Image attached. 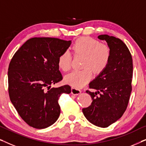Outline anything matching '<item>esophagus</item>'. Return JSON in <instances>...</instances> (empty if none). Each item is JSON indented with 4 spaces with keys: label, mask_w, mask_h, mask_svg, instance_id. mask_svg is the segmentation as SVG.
I'll list each match as a JSON object with an SVG mask.
<instances>
[{
    "label": "esophagus",
    "mask_w": 146,
    "mask_h": 146,
    "mask_svg": "<svg viewBox=\"0 0 146 146\" xmlns=\"http://www.w3.org/2000/svg\"><path fill=\"white\" fill-rule=\"evenodd\" d=\"M71 92L73 95H78L81 93V90L78 88H76L72 87Z\"/></svg>",
    "instance_id": "34e87169"
}]
</instances>
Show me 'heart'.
<instances>
[{
  "label": "heart",
  "instance_id": "b5f03b06",
  "mask_svg": "<svg viewBox=\"0 0 146 146\" xmlns=\"http://www.w3.org/2000/svg\"><path fill=\"white\" fill-rule=\"evenodd\" d=\"M72 50L75 54L85 56L83 67L86 68L74 70L64 77L66 83L76 88H82L92 78V70L96 74L104 70L110 60L111 50L108 46L90 37L78 39L74 43ZM71 64L70 53L65 51L60 55L58 64L62 70L68 71Z\"/></svg>",
  "mask_w": 146,
  "mask_h": 146
}]
</instances>
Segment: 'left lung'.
<instances>
[{"label": "left lung", "instance_id": "left-lung-1", "mask_svg": "<svg viewBox=\"0 0 146 146\" xmlns=\"http://www.w3.org/2000/svg\"><path fill=\"white\" fill-rule=\"evenodd\" d=\"M111 50L108 65L89 84L86 92L92 100L91 105L82 109L84 116L96 126L107 127L122 116L126 110L131 92L132 58L128 48L119 38L107 35H100Z\"/></svg>", "mask_w": 146, "mask_h": 146}]
</instances>
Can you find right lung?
Segmentation results:
<instances>
[{
	"instance_id": "right-lung-1",
	"label": "right lung",
	"mask_w": 146,
	"mask_h": 146,
	"mask_svg": "<svg viewBox=\"0 0 146 146\" xmlns=\"http://www.w3.org/2000/svg\"><path fill=\"white\" fill-rule=\"evenodd\" d=\"M71 41L35 37L26 42L12 58L8 71L9 94L21 118L30 126L44 129L58 118L62 94L71 87L51 88L62 80L58 64L60 55Z\"/></svg>"
}]
</instances>
